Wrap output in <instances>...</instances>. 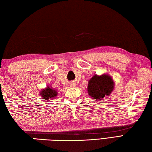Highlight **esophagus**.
Instances as JSON below:
<instances>
[{
    "mask_svg": "<svg viewBox=\"0 0 152 152\" xmlns=\"http://www.w3.org/2000/svg\"><path fill=\"white\" fill-rule=\"evenodd\" d=\"M71 86H75V84H71Z\"/></svg>",
    "mask_w": 152,
    "mask_h": 152,
    "instance_id": "1",
    "label": "esophagus"
}]
</instances>
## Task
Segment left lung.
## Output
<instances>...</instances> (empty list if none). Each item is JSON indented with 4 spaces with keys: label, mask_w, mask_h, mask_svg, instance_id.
<instances>
[{
    "label": "left lung",
    "mask_w": 152,
    "mask_h": 152,
    "mask_svg": "<svg viewBox=\"0 0 152 152\" xmlns=\"http://www.w3.org/2000/svg\"><path fill=\"white\" fill-rule=\"evenodd\" d=\"M114 89V82L110 76L94 75L88 82V92L94 100H102L108 96Z\"/></svg>",
    "instance_id": "8db88e82"
}]
</instances>
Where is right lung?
Returning a JSON list of instances; mask_svg holds the SVG:
<instances>
[{
    "mask_svg": "<svg viewBox=\"0 0 152 152\" xmlns=\"http://www.w3.org/2000/svg\"><path fill=\"white\" fill-rule=\"evenodd\" d=\"M40 94L43 100H49V99H52V100H53V98L57 96L56 91L53 90L52 88H50V87L46 88V89H44L43 90L41 91Z\"/></svg>",
    "mask_w": 152,
    "mask_h": 152,
    "instance_id": "obj_1",
    "label": "right lung"
}]
</instances>
